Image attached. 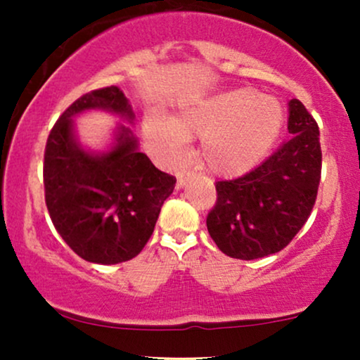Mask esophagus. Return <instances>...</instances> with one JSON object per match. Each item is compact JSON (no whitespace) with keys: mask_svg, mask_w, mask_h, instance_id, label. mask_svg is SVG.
Instances as JSON below:
<instances>
[{"mask_svg":"<svg viewBox=\"0 0 360 360\" xmlns=\"http://www.w3.org/2000/svg\"><path fill=\"white\" fill-rule=\"evenodd\" d=\"M191 174L193 172L189 171V169H184V171H179L176 174V177H177V188H183V186L186 184V181L189 179V177H191Z\"/></svg>","mask_w":360,"mask_h":360,"instance_id":"34e87169","label":"esophagus"}]
</instances>
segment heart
<instances>
[{
    "instance_id": "1",
    "label": "heart",
    "mask_w": 360,
    "mask_h": 360,
    "mask_svg": "<svg viewBox=\"0 0 360 360\" xmlns=\"http://www.w3.org/2000/svg\"><path fill=\"white\" fill-rule=\"evenodd\" d=\"M284 123L279 100L252 88L221 91L181 106L172 120L148 115L143 135L167 164L179 162L186 140L201 139L200 160L213 176L237 177L271 152Z\"/></svg>"
}]
</instances>
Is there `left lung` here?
<instances>
[{"instance_id": "1", "label": "left lung", "mask_w": 360, "mask_h": 360, "mask_svg": "<svg viewBox=\"0 0 360 360\" xmlns=\"http://www.w3.org/2000/svg\"><path fill=\"white\" fill-rule=\"evenodd\" d=\"M288 131L291 137L259 167L214 184L206 226L229 257L254 260L283 250L311 214L321 177L320 130L300 100L289 101Z\"/></svg>"}]
</instances>
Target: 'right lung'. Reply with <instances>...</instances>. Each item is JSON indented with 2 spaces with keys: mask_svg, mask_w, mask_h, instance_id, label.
Listing matches in <instances>:
<instances>
[{
  "mask_svg": "<svg viewBox=\"0 0 360 360\" xmlns=\"http://www.w3.org/2000/svg\"><path fill=\"white\" fill-rule=\"evenodd\" d=\"M106 110L128 122L134 111L117 86L82 94L60 115L44 154L45 205L56 230L81 259L118 264L140 254L176 177L159 171L139 150L130 128L120 127L117 143L89 154L74 139L72 117Z\"/></svg>",
  "mask_w": 360,
  "mask_h": 360,
  "instance_id": "1",
  "label": "right lung"
}]
</instances>
